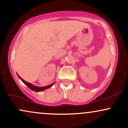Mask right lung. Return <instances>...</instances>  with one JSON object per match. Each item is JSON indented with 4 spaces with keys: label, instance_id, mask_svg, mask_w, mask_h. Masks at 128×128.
I'll list each match as a JSON object with an SVG mask.
<instances>
[{
    "label": "right lung",
    "instance_id": "1",
    "mask_svg": "<svg viewBox=\"0 0 128 128\" xmlns=\"http://www.w3.org/2000/svg\"><path fill=\"white\" fill-rule=\"evenodd\" d=\"M17 75H18V78H20V79H21V80H22V81L24 83V84H25L26 86H27L29 88H30V90H32L34 91V92H42V91H43V90H46V89H48V88H50L51 86H53V85H54V84H55V82H54V83L52 84H50V85H49V86H42V87H39V86H34V85L31 84H30V83H29V82H27L25 81V80H23V79H22V78L20 77V76L18 75V74H17Z\"/></svg>",
    "mask_w": 128,
    "mask_h": 128
}]
</instances>
